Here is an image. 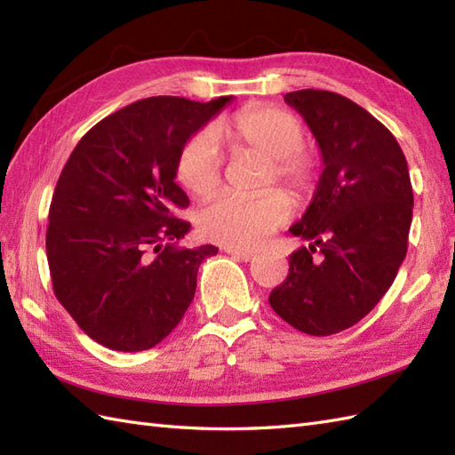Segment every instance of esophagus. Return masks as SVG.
I'll use <instances>...</instances> for the list:
<instances>
[{"label": "esophagus", "mask_w": 455, "mask_h": 455, "mask_svg": "<svg viewBox=\"0 0 455 455\" xmlns=\"http://www.w3.org/2000/svg\"><path fill=\"white\" fill-rule=\"evenodd\" d=\"M227 252L230 254V256H235V258H238V259H243V262H252V259L256 258V254L254 252H250V250H238V248H228Z\"/></svg>", "instance_id": "esophagus-1"}]
</instances>
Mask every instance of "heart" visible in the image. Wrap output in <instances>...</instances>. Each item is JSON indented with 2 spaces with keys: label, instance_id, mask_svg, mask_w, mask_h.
Segmentation results:
<instances>
[{
  "label": "heart",
  "instance_id": "heart-1",
  "mask_svg": "<svg viewBox=\"0 0 455 455\" xmlns=\"http://www.w3.org/2000/svg\"><path fill=\"white\" fill-rule=\"evenodd\" d=\"M215 137L236 152L250 150L269 160L262 186L282 183L299 201L313 196L318 186V160L303 148L305 131L293 113L252 105L215 127ZM211 132H199L181 148L178 178L193 196L209 197L222 181V156ZM291 203L279 189L254 196H222L201 211L199 228L209 240L227 248H258L283 225Z\"/></svg>",
  "mask_w": 455,
  "mask_h": 455
}]
</instances>
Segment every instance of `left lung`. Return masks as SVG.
<instances>
[{
    "label": "left lung",
    "instance_id": "obj_1",
    "mask_svg": "<svg viewBox=\"0 0 455 455\" xmlns=\"http://www.w3.org/2000/svg\"><path fill=\"white\" fill-rule=\"evenodd\" d=\"M285 103L311 129L324 170L289 228L311 244L289 256L269 305L297 331L331 336L362 321L397 277L412 220L409 166L389 129L344 95L299 90Z\"/></svg>",
    "mask_w": 455,
    "mask_h": 455
}]
</instances>
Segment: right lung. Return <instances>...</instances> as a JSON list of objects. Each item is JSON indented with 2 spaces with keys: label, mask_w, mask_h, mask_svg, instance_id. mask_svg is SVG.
<instances>
[{
  "label": "right lung",
  "mask_w": 455,
  "mask_h": 455,
  "mask_svg": "<svg viewBox=\"0 0 455 455\" xmlns=\"http://www.w3.org/2000/svg\"><path fill=\"white\" fill-rule=\"evenodd\" d=\"M233 101L148 98L84 134L58 178L46 258L58 301L92 340L119 352L162 342L186 315L197 269L219 248H176L181 148Z\"/></svg>",
  "instance_id": "right-lung-1"
}]
</instances>
